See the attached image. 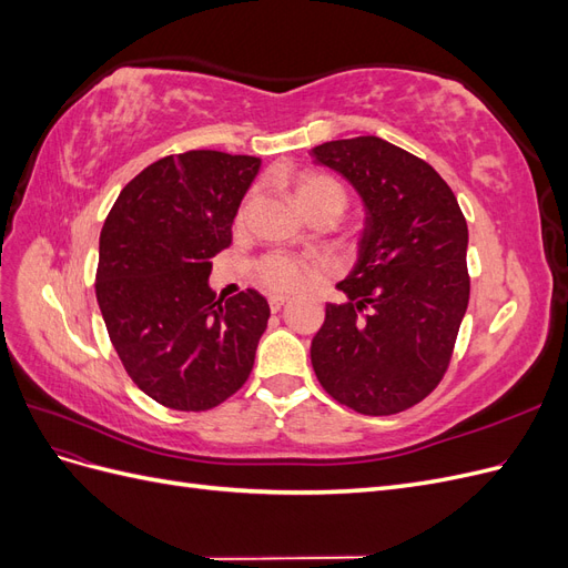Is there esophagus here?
<instances>
[{"instance_id": "esophagus-1", "label": "esophagus", "mask_w": 568, "mask_h": 568, "mask_svg": "<svg viewBox=\"0 0 568 568\" xmlns=\"http://www.w3.org/2000/svg\"><path fill=\"white\" fill-rule=\"evenodd\" d=\"M286 303H288V298H284V296H270V311L280 313Z\"/></svg>"}]
</instances>
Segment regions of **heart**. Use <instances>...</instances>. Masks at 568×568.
I'll return each instance as SVG.
<instances>
[{"label": "heart", "mask_w": 568, "mask_h": 568, "mask_svg": "<svg viewBox=\"0 0 568 568\" xmlns=\"http://www.w3.org/2000/svg\"><path fill=\"white\" fill-rule=\"evenodd\" d=\"M294 192L307 215L332 213L338 220L348 205V192L338 180L320 173H307V170L294 178ZM251 201L253 194H248L242 205H239L234 217L236 225H244L246 222ZM251 277L257 286L270 291V294H296V291H301L317 277V270L298 255L270 251L255 257L251 265Z\"/></svg>", "instance_id": "1"}]
</instances>
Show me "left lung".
<instances>
[{"label": "left lung", "mask_w": 568, "mask_h": 568, "mask_svg": "<svg viewBox=\"0 0 568 568\" xmlns=\"http://www.w3.org/2000/svg\"><path fill=\"white\" fill-rule=\"evenodd\" d=\"M367 205L359 261L313 338L322 388L359 415L422 403L450 367L469 303L467 220L436 170L382 136L315 146Z\"/></svg>", "instance_id": "left-lung-1"}]
</instances>
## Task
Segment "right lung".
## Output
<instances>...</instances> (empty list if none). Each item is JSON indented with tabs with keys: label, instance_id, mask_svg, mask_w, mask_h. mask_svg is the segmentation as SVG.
<instances>
[{
	"label": "right lung",
	"instance_id": "add662e5",
	"mask_svg": "<svg viewBox=\"0 0 568 568\" xmlns=\"http://www.w3.org/2000/svg\"><path fill=\"white\" fill-rule=\"evenodd\" d=\"M257 168L225 151L173 153L125 184L101 227L94 288L109 338L163 407L213 409L253 369L270 305L253 288L215 301L209 274Z\"/></svg>",
	"mask_w": 568,
	"mask_h": 568
}]
</instances>
